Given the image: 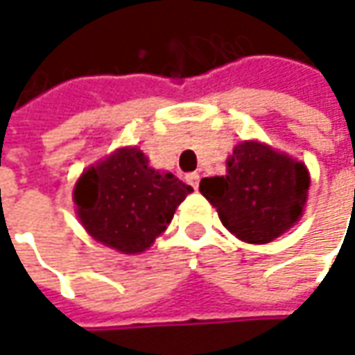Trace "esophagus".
I'll return each instance as SVG.
<instances>
[{"label": "esophagus", "mask_w": 355, "mask_h": 355, "mask_svg": "<svg viewBox=\"0 0 355 355\" xmlns=\"http://www.w3.org/2000/svg\"><path fill=\"white\" fill-rule=\"evenodd\" d=\"M198 180H200L198 173H189L187 175V182H189L192 189H198Z\"/></svg>", "instance_id": "34e87169"}]
</instances>
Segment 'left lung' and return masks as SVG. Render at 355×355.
<instances>
[{
    "label": "left lung",
    "instance_id": "8db88e82",
    "mask_svg": "<svg viewBox=\"0 0 355 355\" xmlns=\"http://www.w3.org/2000/svg\"><path fill=\"white\" fill-rule=\"evenodd\" d=\"M309 184L302 163L263 143L243 141L227 161L226 177L202 178L200 192L236 238L269 243L299 220Z\"/></svg>",
    "mask_w": 355,
    "mask_h": 355
}]
</instances>
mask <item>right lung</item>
Segmentation results:
<instances>
[{"instance_id":"add662e5","label":"right lung","mask_w":355,"mask_h":355,"mask_svg":"<svg viewBox=\"0 0 355 355\" xmlns=\"http://www.w3.org/2000/svg\"><path fill=\"white\" fill-rule=\"evenodd\" d=\"M190 192L192 187L153 171L137 147H129L88 168L76 182L74 202L92 238L123 253H139L165 232Z\"/></svg>"}]
</instances>
